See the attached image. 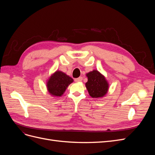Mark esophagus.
<instances>
[{
    "instance_id": "esophagus-1",
    "label": "esophagus",
    "mask_w": 155,
    "mask_h": 155,
    "mask_svg": "<svg viewBox=\"0 0 155 155\" xmlns=\"http://www.w3.org/2000/svg\"><path fill=\"white\" fill-rule=\"evenodd\" d=\"M83 80V78L82 77H79L78 78H76L74 79V81L76 82H80Z\"/></svg>"
}]
</instances>
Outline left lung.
I'll return each instance as SVG.
<instances>
[{"label": "left lung", "instance_id": "1", "mask_svg": "<svg viewBox=\"0 0 155 155\" xmlns=\"http://www.w3.org/2000/svg\"><path fill=\"white\" fill-rule=\"evenodd\" d=\"M88 81L85 85L89 94L92 97L104 96L109 89V84L105 77L97 70H93L87 74Z\"/></svg>", "mask_w": 155, "mask_h": 155}]
</instances>
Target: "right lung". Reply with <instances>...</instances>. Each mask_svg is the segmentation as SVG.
I'll return each mask as SVG.
<instances>
[{
  "label": "right lung",
  "instance_id": "obj_1",
  "mask_svg": "<svg viewBox=\"0 0 155 155\" xmlns=\"http://www.w3.org/2000/svg\"><path fill=\"white\" fill-rule=\"evenodd\" d=\"M73 81L72 78L64 73L61 71L55 72L48 81L47 88L48 92L54 96H62L68 86Z\"/></svg>",
  "mask_w": 155,
  "mask_h": 155
}]
</instances>
